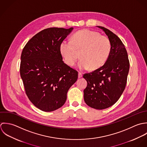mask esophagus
I'll return each mask as SVG.
<instances>
[{
	"instance_id": "34e87169",
	"label": "esophagus",
	"mask_w": 147,
	"mask_h": 147,
	"mask_svg": "<svg viewBox=\"0 0 147 147\" xmlns=\"http://www.w3.org/2000/svg\"><path fill=\"white\" fill-rule=\"evenodd\" d=\"M82 77V74L81 73H78V78H81Z\"/></svg>"
}]
</instances>
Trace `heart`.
Instances as JSON below:
<instances>
[{
    "label": "heart",
    "mask_w": 147,
    "mask_h": 147,
    "mask_svg": "<svg viewBox=\"0 0 147 147\" xmlns=\"http://www.w3.org/2000/svg\"><path fill=\"white\" fill-rule=\"evenodd\" d=\"M111 42L108 37L95 31L80 30L71 36V41H62L59 45V52L65 63L75 65L80 53L78 66L81 70L90 67L91 70L102 66L111 52Z\"/></svg>",
    "instance_id": "heart-1"
}]
</instances>
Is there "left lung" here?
I'll use <instances>...</instances> for the list:
<instances>
[{
    "instance_id": "left-lung-1",
    "label": "left lung",
    "mask_w": 147,
    "mask_h": 147,
    "mask_svg": "<svg viewBox=\"0 0 147 147\" xmlns=\"http://www.w3.org/2000/svg\"><path fill=\"white\" fill-rule=\"evenodd\" d=\"M112 49L106 63L95 70L84 74L88 85L84 91V100L91 108L107 109L114 105L124 91L129 69V61L124 45L117 36L105 27Z\"/></svg>"
}]
</instances>
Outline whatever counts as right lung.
<instances>
[{
  "instance_id": "obj_1",
  "label": "right lung",
  "mask_w": 147,
  "mask_h": 147,
  "mask_svg": "<svg viewBox=\"0 0 147 147\" xmlns=\"http://www.w3.org/2000/svg\"><path fill=\"white\" fill-rule=\"evenodd\" d=\"M73 28H49L35 34L24 47L20 73L26 93L38 109L51 112L62 107L67 92L78 79V71L65 63L61 42Z\"/></svg>"
}]
</instances>
